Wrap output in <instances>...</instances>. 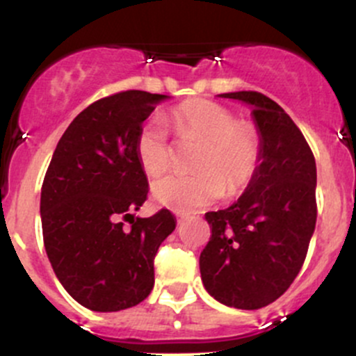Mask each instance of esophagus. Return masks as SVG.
I'll use <instances>...</instances> for the list:
<instances>
[{"label": "esophagus", "instance_id": "esophagus-1", "mask_svg": "<svg viewBox=\"0 0 356 356\" xmlns=\"http://www.w3.org/2000/svg\"><path fill=\"white\" fill-rule=\"evenodd\" d=\"M175 218H177V222H182L187 218V214L186 213H179V211H177V213H175Z\"/></svg>", "mask_w": 356, "mask_h": 356}]
</instances>
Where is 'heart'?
Segmentation results:
<instances>
[{
    "instance_id": "1",
    "label": "heart",
    "mask_w": 356,
    "mask_h": 356,
    "mask_svg": "<svg viewBox=\"0 0 356 356\" xmlns=\"http://www.w3.org/2000/svg\"><path fill=\"white\" fill-rule=\"evenodd\" d=\"M181 138L204 140L191 174H169L152 186L154 199L175 211L201 209L221 199L228 186L238 193L250 184L261 160V136L255 124L208 99H187L170 113ZM135 154L142 169L157 177L169 169L170 147L162 118L150 116L140 127Z\"/></svg>"
}]
</instances>
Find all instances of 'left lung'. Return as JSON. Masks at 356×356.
Here are the masks:
<instances>
[{
	"label": "left lung",
	"instance_id": "8db88e82",
	"mask_svg": "<svg viewBox=\"0 0 356 356\" xmlns=\"http://www.w3.org/2000/svg\"><path fill=\"white\" fill-rule=\"evenodd\" d=\"M220 96L252 106L261 160L243 196L206 213L211 238L199 268L214 299L260 309L291 287L306 260L318 216L316 160L291 116L270 97L257 91Z\"/></svg>",
	"mask_w": 356,
	"mask_h": 356
}]
</instances>
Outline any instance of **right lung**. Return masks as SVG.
<instances>
[{
	"label": "right lung",
	"mask_w": 356,
	"mask_h": 356,
	"mask_svg": "<svg viewBox=\"0 0 356 356\" xmlns=\"http://www.w3.org/2000/svg\"><path fill=\"white\" fill-rule=\"evenodd\" d=\"M165 97L121 91L95 101L69 124L47 169L40 197L47 257L65 291L91 311L142 302L154 289L160 243L175 229L169 209L131 214L148 194L136 134Z\"/></svg>",
	"instance_id": "obj_1"
}]
</instances>
